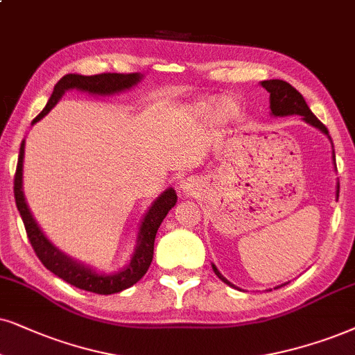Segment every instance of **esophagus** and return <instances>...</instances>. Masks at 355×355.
Here are the masks:
<instances>
[{"label":"esophagus","instance_id":"1","mask_svg":"<svg viewBox=\"0 0 355 355\" xmlns=\"http://www.w3.org/2000/svg\"><path fill=\"white\" fill-rule=\"evenodd\" d=\"M178 190H180V193H183V195H190V193H193V190H195V183L187 178V180L180 182V187H178Z\"/></svg>","mask_w":355,"mask_h":355}]
</instances>
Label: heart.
<instances>
[{
    "label": "heart",
    "mask_w": 355,
    "mask_h": 355,
    "mask_svg": "<svg viewBox=\"0 0 355 355\" xmlns=\"http://www.w3.org/2000/svg\"><path fill=\"white\" fill-rule=\"evenodd\" d=\"M198 113L205 118H209V116H216L219 119H234L237 114H239V106L234 100L231 98H223V100H218L211 105H201L198 106Z\"/></svg>",
    "instance_id": "heart-1"
}]
</instances>
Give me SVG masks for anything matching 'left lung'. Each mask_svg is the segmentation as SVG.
Instances as JSON below:
<instances>
[{"label": "left lung", "instance_id": "left-lung-1", "mask_svg": "<svg viewBox=\"0 0 355 355\" xmlns=\"http://www.w3.org/2000/svg\"><path fill=\"white\" fill-rule=\"evenodd\" d=\"M260 85H262V87L266 88L268 93H270V114L272 116H275V118H284V116H293V114L302 116V119L304 121V123L313 125V128L320 129V131L322 134H326L327 139L331 141V136H329V132H327L326 125L311 113V110H309L306 101H304L302 93H300L297 88H293L290 83L284 82V80H266V82H260ZM331 144H333V141H331ZM333 162L336 167L334 146H333ZM336 198H339V183H338V188H336ZM211 267H213L214 273L221 278L224 284L232 286V288H237L234 284H231V282L218 270V267L214 266V263H211ZM284 285H286V284H284ZM284 285H280V286H284ZM280 286H275V288H280Z\"/></svg>", "mask_w": 355, "mask_h": 355}]
</instances>
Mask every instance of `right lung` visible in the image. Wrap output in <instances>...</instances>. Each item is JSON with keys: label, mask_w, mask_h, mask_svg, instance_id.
Masks as SVG:
<instances>
[{"label": "right lung", "mask_w": 355, "mask_h": 355, "mask_svg": "<svg viewBox=\"0 0 355 355\" xmlns=\"http://www.w3.org/2000/svg\"><path fill=\"white\" fill-rule=\"evenodd\" d=\"M142 78H144L142 73H101L92 75V77L78 73L65 75L53 87L52 96L49 98L46 107L40 111L37 118L33 121V125L39 123L44 116H47L49 111L70 89H78V92L88 93V95L111 96L116 95V93H123L134 88ZM24 147L26 141H22L15 175V198L17 211H19L22 223H24L26 232H28L34 252L37 254V257L44 263V267H47L49 270L55 273L57 277H60L62 280H65L67 284L77 286V288L93 291V293L98 295L119 293V291L137 284L146 275L147 268H149L152 262V257H154V241L157 230L160 227V224H162L164 218L167 216L168 211L177 203V193H175L173 188L170 187L164 193H160L154 203L150 205V208L147 209L141 224H139L136 245H134L131 259L125 263V267L113 273L100 272L92 266H87V263L67 255L64 250H60L53 242H51V239L40 230L37 221H35L33 213H31L28 201H26L24 196V190H22Z\"/></svg>", "instance_id": "right-lung-1"}]
</instances>
